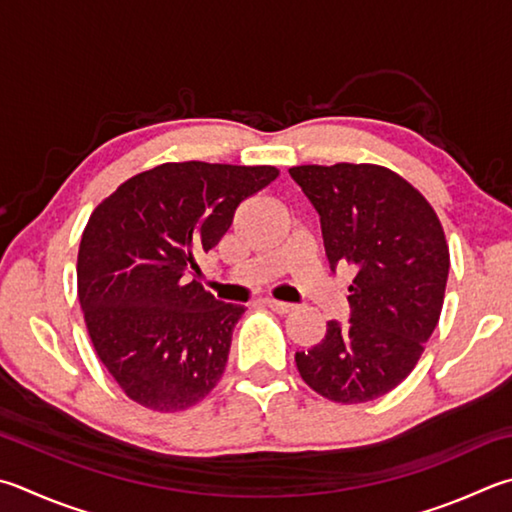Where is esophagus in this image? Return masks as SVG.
Masks as SVG:
<instances>
[{
    "label": "esophagus",
    "instance_id": "34e87169",
    "mask_svg": "<svg viewBox=\"0 0 512 512\" xmlns=\"http://www.w3.org/2000/svg\"><path fill=\"white\" fill-rule=\"evenodd\" d=\"M264 304L268 306V309H273L275 313H291L295 306L288 304V302H280V300H273V297H266Z\"/></svg>",
    "mask_w": 512,
    "mask_h": 512
}]
</instances>
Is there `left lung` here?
I'll return each instance as SVG.
<instances>
[{"label": "left lung", "instance_id": "1", "mask_svg": "<svg viewBox=\"0 0 512 512\" xmlns=\"http://www.w3.org/2000/svg\"><path fill=\"white\" fill-rule=\"evenodd\" d=\"M320 215L331 271L353 266L351 318L327 322L295 353L306 385L333 403H367L412 374L443 309L450 250L434 208L387 167L297 165L288 170Z\"/></svg>", "mask_w": 512, "mask_h": 512}]
</instances>
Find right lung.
<instances>
[{
  "mask_svg": "<svg viewBox=\"0 0 512 512\" xmlns=\"http://www.w3.org/2000/svg\"><path fill=\"white\" fill-rule=\"evenodd\" d=\"M277 176L273 165L163 163L91 212L78 250L80 306L100 362L134 403L181 412L219 383L246 306L215 300L192 273L239 203Z\"/></svg>",
  "mask_w": 512,
  "mask_h": 512,
  "instance_id": "1",
  "label": "right lung"
}]
</instances>
